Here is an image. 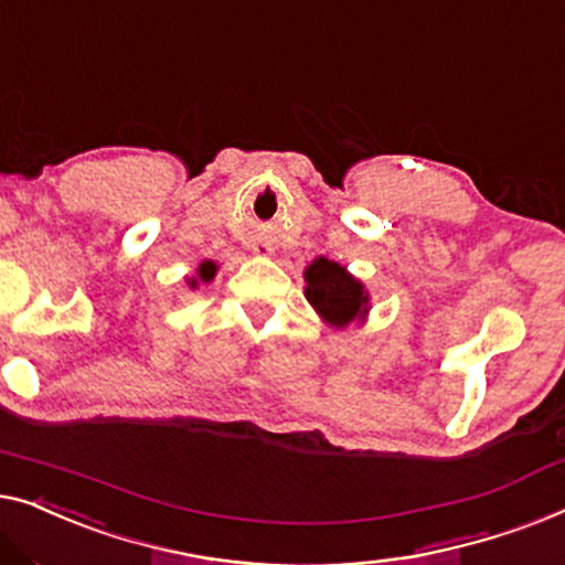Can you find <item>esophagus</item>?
<instances>
[{"label": "esophagus", "instance_id": "esophagus-1", "mask_svg": "<svg viewBox=\"0 0 565 565\" xmlns=\"http://www.w3.org/2000/svg\"><path fill=\"white\" fill-rule=\"evenodd\" d=\"M256 253H258V256H268V253H271V248H266V245H258Z\"/></svg>", "mask_w": 565, "mask_h": 565}]
</instances>
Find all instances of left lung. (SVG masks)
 Wrapping results in <instances>:
<instances>
[{"label": "left lung", "instance_id": "left-lung-1", "mask_svg": "<svg viewBox=\"0 0 565 565\" xmlns=\"http://www.w3.org/2000/svg\"><path fill=\"white\" fill-rule=\"evenodd\" d=\"M307 299L324 320L348 324L361 312L369 297L363 294L361 281H355L343 266L328 258H317L305 271Z\"/></svg>", "mask_w": 565, "mask_h": 565}]
</instances>
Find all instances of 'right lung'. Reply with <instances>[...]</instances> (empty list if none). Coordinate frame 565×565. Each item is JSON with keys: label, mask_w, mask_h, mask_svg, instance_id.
<instances>
[{"label": "right lung", "mask_w": 565, "mask_h": 565, "mask_svg": "<svg viewBox=\"0 0 565 565\" xmlns=\"http://www.w3.org/2000/svg\"><path fill=\"white\" fill-rule=\"evenodd\" d=\"M200 276H202V281H210L212 276H214V264L212 260H204V264L200 266Z\"/></svg>", "instance_id": "right-lung-1"}]
</instances>
